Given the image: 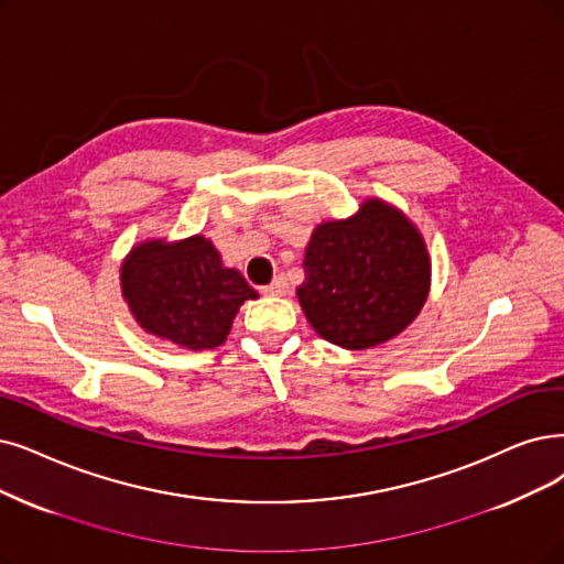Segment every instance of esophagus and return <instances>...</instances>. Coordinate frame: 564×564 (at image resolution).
<instances>
[{
    "label": "esophagus",
    "mask_w": 564,
    "mask_h": 564,
    "mask_svg": "<svg viewBox=\"0 0 564 564\" xmlns=\"http://www.w3.org/2000/svg\"><path fill=\"white\" fill-rule=\"evenodd\" d=\"M265 296H286V291H289V282L280 275V278H275L273 282H270L268 286H263L261 289Z\"/></svg>",
    "instance_id": "esophagus-1"
}]
</instances>
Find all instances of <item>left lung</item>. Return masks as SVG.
<instances>
[{
	"label": "left lung",
	"instance_id": "obj_1",
	"mask_svg": "<svg viewBox=\"0 0 564 564\" xmlns=\"http://www.w3.org/2000/svg\"><path fill=\"white\" fill-rule=\"evenodd\" d=\"M296 289L310 326L343 349H370L408 328L431 294V252L416 224L370 196L347 219L314 227Z\"/></svg>",
	"mask_w": 564,
	"mask_h": 564
}]
</instances>
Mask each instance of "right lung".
I'll list each match as a JSON object with an SVG mask.
<instances>
[{"instance_id":"obj_1","label":"right lung","mask_w":564,"mask_h":564,"mask_svg":"<svg viewBox=\"0 0 564 564\" xmlns=\"http://www.w3.org/2000/svg\"><path fill=\"white\" fill-rule=\"evenodd\" d=\"M120 289L148 335L189 351L224 345L240 305L259 299L204 234L137 242L122 259Z\"/></svg>"}]
</instances>
